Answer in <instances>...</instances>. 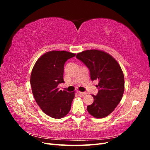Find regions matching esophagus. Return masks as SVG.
<instances>
[{
  "mask_svg": "<svg viewBox=\"0 0 150 150\" xmlns=\"http://www.w3.org/2000/svg\"><path fill=\"white\" fill-rule=\"evenodd\" d=\"M78 93L79 94H81V95H86V94H87V93H86V92H81V91H78Z\"/></svg>",
  "mask_w": 150,
  "mask_h": 150,
  "instance_id": "obj_1",
  "label": "esophagus"
}]
</instances>
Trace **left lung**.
I'll return each mask as SVG.
<instances>
[{"label": "left lung", "mask_w": 150, "mask_h": 150, "mask_svg": "<svg viewBox=\"0 0 150 150\" xmlns=\"http://www.w3.org/2000/svg\"><path fill=\"white\" fill-rule=\"evenodd\" d=\"M76 57L87 66L91 80H98V93L92 95L94 102L88 106V112L96 118L108 116L124 93V74L120 64L110 54L99 50H86L77 54Z\"/></svg>", "instance_id": "left-lung-1"}]
</instances>
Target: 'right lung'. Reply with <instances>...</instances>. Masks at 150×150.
Segmentation results:
<instances>
[{
	"label": "right lung",
	"mask_w": 150,
	"mask_h": 150,
	"mask_svg": "<svg viewBox=\"0 0 150 150\" xmlns=\"http://www.w3.org/2000/svg\"><path fill=\"white\" fill-rule=\"evenodd\" d=\"M76 54L64 51L46 52L38 59L30 75L32 91L36 103L50 117L60 119L69 112L75 93L59 90L64 83L63 74L66 61Z\"/></svg>",
	"instance_id": "right-lung-1"
}]
</instances>
